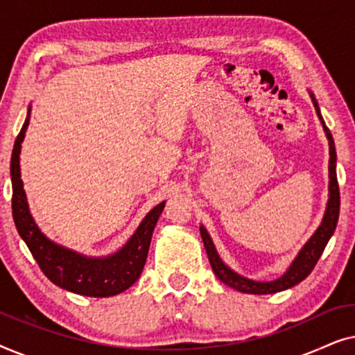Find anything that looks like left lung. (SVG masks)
<instances>
[{
    "label": "left lung",
    "instance_id": "1",
    "mask_svg": "<svg viewBox=\"0 0 355 355\" xmlns=\"http://www.w3.org/2000/svg\"><path fill=\"white\" fill-rule=\"evenodd\" d=\"M310 98L313 101L315 111H317V116L320 123L323 125L324 134H327L328 145H329V184H328V203L327 210H324L323 220L317 227V231L310 236V239L305 242L302 249L299 250V254L295 255L293 263L289 265V268L284 271L279 278L273 281H255L250 278H245L230 268L225 261L221 260L220 254H218L215 244H213L210 234L205 230V226L200 225V236L203 241V245H205L208 260H210V265L213 271H215L216 278L225 283L230 288L239 291V293L244 294H275L281 293V291H286L293 286L299 284L300 281H304L307 276L312 273L313 266L317 265L320 257H322L324 247H327L328 241L331 239L334 230H336L338 218H339V186H338V178H336V148H334V140L333 135L329 132V129L324 124L322 118V113H320L318 103L315 100L312 92H309Z\"/></svg>",
    "mask_w": 355,
    "mask_h": 355
}]
</instances>
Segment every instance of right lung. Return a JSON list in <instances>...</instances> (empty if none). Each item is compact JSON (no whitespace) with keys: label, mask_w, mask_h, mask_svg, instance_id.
Listing matches in <instances>:
<instances>
[{"label":"right lung","mask_w":355,"mask_h":355,"mask_svg":"<svg viewBox=\"0 0 355 355\" xmlns=\"http://www.w3.org/2000/svg\"><path fill=\"white\" fill-rule=\"evenodd\" d=\"M31 121V105L27 118L16 142L11 157V182H12V216L19 236L26 242L33 259L37 260L43 273L51 283L74 294L89 297H111L124 293L140 278L145 260L148 255L150 241L164 203H158L147 213L129 241L105 257H87L79 252L56 244L43 234L33 220L28 208L27 196L21 179V147Z\"/></svg>","instance_id":"1"}]
</instances>
